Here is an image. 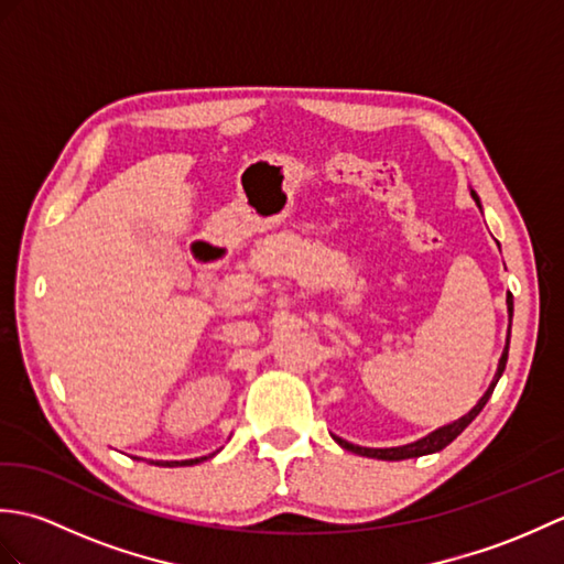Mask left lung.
I'll return each instance as SVG.
<instances>
[{"label": "left lung", "mask_w": 564, "mask_h": 564, "mask_svg": "<svg viewBox=\"0 0 564 564\" xmlns=\"http://www.w3.org/2000/svg\"><path fill=\"white\" fill-rule=\"evenodd\" d=\"M470 196L475 198L477 206H480V198H477L475 191H470ZM507 313H509V332H507V346H505V354H501V358H499V364H497V373H495L492 382H489V388L485 390L482 398L477 400V404L473 406L470 412L463 414L460 419H455V422H451V424H446V426H438L436 431H431V434H426V436H422V438H416V441H412V443H404V446H392V448H366V446H356V443L344 441L341 436H334V434H332V438L337 441L339 446H341V448H346V451H351V453H356V455H366V458H378V460H406V458H419V455L438 453V451L446 448L448 443H451L453 438H458V436L463 434V431L467 429V424H470L473 419L482 412V406L487 404V400L492 398V392H495V388H497V382H499L501 373H505V368H507V358H509L511 319H513V297H511V293L507 295Z\"/></svg>", "instance_id": "1"}]
</instances>
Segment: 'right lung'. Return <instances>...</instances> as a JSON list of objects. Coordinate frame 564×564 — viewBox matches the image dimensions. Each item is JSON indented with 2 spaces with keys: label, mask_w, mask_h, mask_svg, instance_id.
I'll use <instances>...</instances> for the list:
<instances>
[{
  "label": "right lung",
  "mask_w": 564,
  "mask_h": 564,
  "mask_svg": "<svg viewBox=\"0 0 564 564\" xmlns=\"http://www.w3.org/2000/svg\"><path fill=\"white\" fill-rule=\"evenodd\" d=\"M215 453H218V451H215ZM215 453L203 455V458H191V460H152V465H164V467H174V465H196V463H200V460L213 458Z\"/></svg>",
  "instance_id": "add662e5"
}]
</instances>
